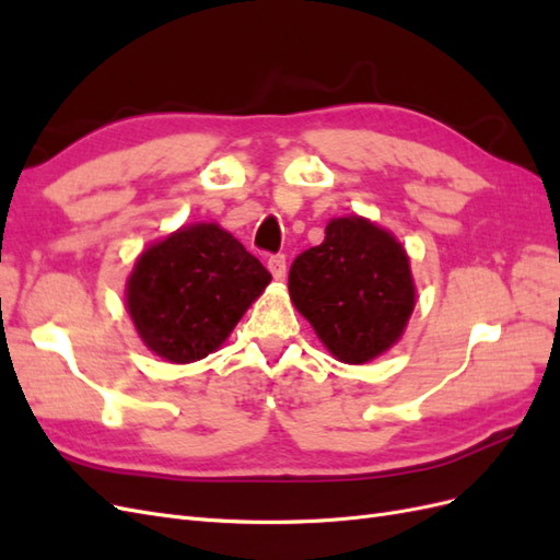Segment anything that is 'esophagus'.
<instances>
[{
  "label": "esophagus",
  "instance_id": "1",
  "mask_svg": "<svg viewBox=\"0 0 560 560\" xmlns=\"http://www.w3.org/2000/svg\"><path fill=\"white\" fill-rule=\"evenodd\" d=\"M266 266H268V270H270V276H273L276 280H284V276H287V259H284V254H276V257H270Z\"/></svg>",
  "mask_w": 560,
  "mask_h": 560
}]
</instances>
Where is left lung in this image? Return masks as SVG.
I'll use <instances>...</instances> for the list:
<instances>
[{
	"mask_svg": "<svg viewBox=\"0 0 560 560\" xmlns=\"http://www.w3.org/2000/svg\"><path fill=\"white\" fill-rule=\"evenodd\" d=\"M290 296L338 362L366 364L399 341L416 308L409 254L369 219L336 217L322 245L294 259Z\"/></svg>",
	"mask_w": 560,
	"mask_h": 560,
	"instance_id": "obj_1",
	"label": "left lung"
}]
</instances>
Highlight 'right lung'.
I'll use <instances>...</instances> for the list:
<instances>
[{
  "label": "right lung",
  "mask_w": 560,
  "mask_h": 560,
  "mask_svg": "<svg viewBox=\"0 0 560 560\" xmlns=\"http://www.w3.org/2000/svg\"><path fill=\"white\" fill-rule=\"evenodd\" d=\"M270 273L219 224H189L151 243L126 282L142 343L173 364L208 358L261 296Z\"/></svg>",
  "instance_id": "obj_1"
}]
</instances>
